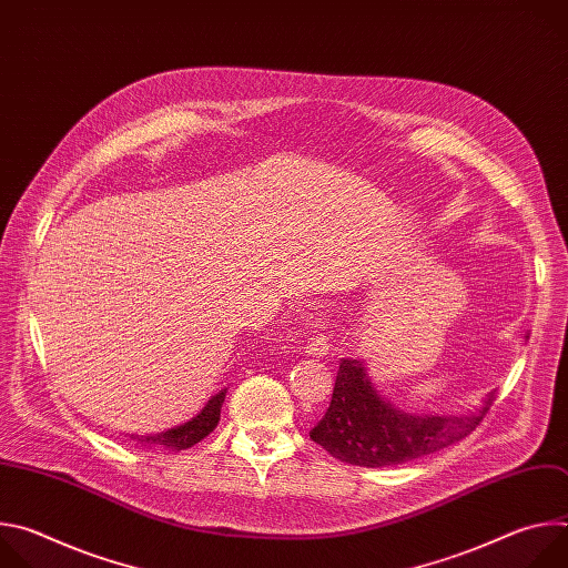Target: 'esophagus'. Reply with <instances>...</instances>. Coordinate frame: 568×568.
I'll return each instance as SVG.
<instances>
[{"label": "esophagus", "instance_id": "esophagus-1", "mask_svg": "<svg viewBox=\"0 0 568 568\" xmlns=\"http://www.w3.org/2000/svg\"><path fill=\"white\" fill-rule=\"evenodd\" d=\"M314 326V335L305 342V353L312 355V357H326L331 353V342H328V335L323 333L321 328V321L312 323Z\"/></svg>", "mask_w": 568, "mask_h": 568}]
</instances>
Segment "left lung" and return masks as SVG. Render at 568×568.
Wrapping results in <instances>:
<instances>
[{
	"label": "left lung",
	"mask_w": 568,
	"mask_h": 568,
	"mask_svg": "<svg viewBox=\"0 0 568 568\" xmlns=\"http://www.w3.org/2000/svg\"><path fill=\"white\" fill-rule=\"evenodd\" d=\"M493 407V395L467 416H416L382 397L359 359H342L331 407L310 438L331 456L359 465H399L469 436Z\"/></svg>",
	"instance_id": "1"
}]
</instances>
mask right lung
<instances>
[{"instance_id": "1", "label": "right lung", "mask_w": 568, "mask_h": 568, "mask_svg": "<svg viewBox=\"0 0 568 568\" xmlns=\"http://www.w3.org/2000/svg\"><path fill=\"white\" fill-rule=\"evenodd\" d=\"M224 393L220 390L215 393L209 402L206 407L202 409L200 416H195L193 420H189L186 425L178 427V429H169L166 434H156V436H141L136 440L141 443H150V445H164L169 449H189L195 443H200L204 436H209L217 420H220V409H222V402H224Z\"/></svg>"}]
</instances>
